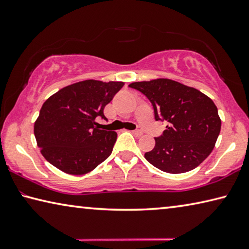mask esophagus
Returning <instances> with one entry per match:
<instances>
[{"label":"esophagus","instance_id":"1","mask_svg":"<svg viewBox=\"0 0 249 249\" xmlns=\"http://www.w3.org/2000/svg\"><path fill=\"white\" fill-rule=\"evenodd\" d=\"M132 133H133L134 136H136V137H141L142 135V132H141V130H133Z\"/></svg>","mask_w":249,"mask_h":249}]
</instances>
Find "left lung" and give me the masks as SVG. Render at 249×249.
<instances>
[{
    "label": "left lung",
    "instance_id": "left-lung-1",
    "mask_svg": "<svg viewBox=\"0 0 249 249\" xmlns=\"http://www.w3.org/2000/svg\"><path fill=\"white\" fill-rule=\"evenodd\" d=\"M129 88L146 95L155 119L167 123L162 136L155 138L145 154L151 165L168 174H183L208 158L221 132L217 107L208 95L170 79L133 82Z\"/></svg>",
    "mask_w": 249,
    "mask_h": 249
}]
</instances>
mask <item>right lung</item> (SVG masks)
I'll return each mask as SVG.
<instances>
[{
	"mask_svg": "<svg viewBox=\"0 0 249 249\" xmlns=\"http://www.w3.org/2000/svg\"><path fill=\"white\" fill-rule=\"evenodd\" d=\"M124 82L84 80L59 90L45 101L34 124L37 145L45 159L68 175L95 169L113 150L117 134L100 129L105 105Z\"/></svg>",
	"mask_w": 249,
	"mask_h": 249,
	"instance_id": "add662e5",
	"label": "right lung"
}]
</instances>
